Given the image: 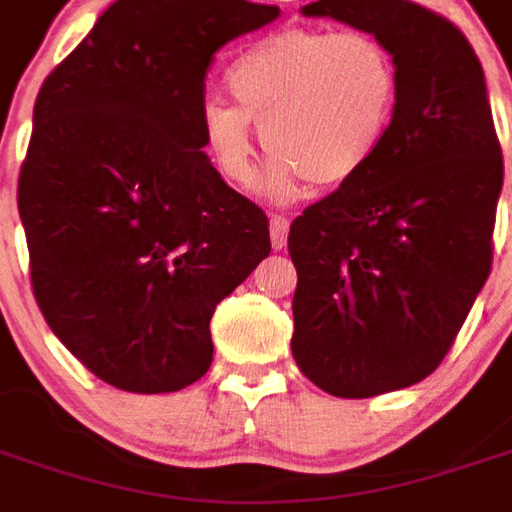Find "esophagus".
I'll return each mask as SVG.
<instances>
[{
	"label": "esophagus",
	"mask_w": 512,
	"mask_h": 512,
	"mask_svg": "<svg viewBox=\"0 0 512 512\" xmlns=\"http://www.w3.org/2000/svg\"><path fill=\"white\" fill-rule=\"evenodd\" d=\"M290 222L285 216H271V246L274 249H285L288 246Z\"/></svg>",
	"instance_id": "obj_1"
}]
</instances>
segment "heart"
<instances>
[{"label":"heart","mask_w":512,"mask_h":512,"mask_svg":"<svg viewBox=\"0 0 512 512\" xmlns=\"http://www.w3.org/2000/svg\"><path fill=\"white\" fill-rule=\"evenodd\" d=\"M235 104L208 98L202 142L213 167L235 186L257 169L255 123L274 156L266 194L296 197L304 180L337 189L356 180L384 147L400 68L386 43L367 32L290 27L260 38L227 73Z\"/></svg>","instance_id":"heart-1"}]
</instances>
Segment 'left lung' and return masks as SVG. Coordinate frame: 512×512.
Masks as SVG:
<instances>
[{"instance_id":"1","label":"left lung","mask_w":512,"mask_h":512,"mask_svg":"<svg viewBox=\"0 0 512 512\" xmlns=\"http://www.w3.org/2000/svg\"><path fill=\"white\" fill-rule=\"evenodd\" d=\"M310 18L376 35L400 68L384 147L290 224L293 359L334 397L428 378L491 271L502 191L483 65L447 18L406 0H318Z\"/></svg>"}]
</instances>
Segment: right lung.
Listing matches in <instances>:
<instances>
[{"label": "right lung", "mask_w": 512, "mask_h": 512, "mask_svg": "<svg viewBox=\"0 0 512 512\" xmlns=\"http://www.w3.org/2000/svg\"><path fill=\"white\" fill-rule=\"evenodd\" d=\"M279 7L117 0L49 73L18 178L32 290L106 384L158 395L208 373L211 318L271 252L266 213L205 156V73Z\"/></svg>", "instance_id": "obj_1"}]
</instances>
